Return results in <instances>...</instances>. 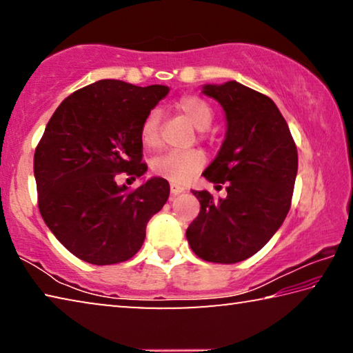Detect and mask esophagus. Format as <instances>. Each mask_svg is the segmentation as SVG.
<instances>
[{
    "label": "esophagus",
    "mask_w": 353,
    "mask_h": 353,
    "mask_svg": "<svg viewBox=\"0 0 353 353\" xmlns=\"http://www.w3.org/2000/svg\"><path fill=\"white\" fill-rule=\"evenodd\" d=\"M170 188H171V194L172 196H177V194H181V193H183V191H185V188L181 187V185H177V183H171Z\"/></svg>",
    "instance_id": "1"
}]
</instances>
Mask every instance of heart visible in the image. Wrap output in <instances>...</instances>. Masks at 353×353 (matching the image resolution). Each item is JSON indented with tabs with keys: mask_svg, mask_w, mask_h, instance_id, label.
<instances>
[{
	"mask_svg": "<svg viewBox=\"0 0 353 353\" xmlns=\"http://www.w3.org/2000/svg\"><path fill=\"white\" fill-rule=\"evenodd\" d=\"M179 109L185 113L196 129L205 130L212 124V107L199 97L187 94L179 101ZM140 139L146 148H157L160 145V112L157 109L148 112L143 119ZM204 165L205 155L199 149L163 152L151 160V168L155 174L179 183L190 181L204 168Z\"/></svg>",
	"mask_w": 353,
	"mask_h": 353,
	"instance_id": "heart-1",
	"label": "heart"
}]
</instances>
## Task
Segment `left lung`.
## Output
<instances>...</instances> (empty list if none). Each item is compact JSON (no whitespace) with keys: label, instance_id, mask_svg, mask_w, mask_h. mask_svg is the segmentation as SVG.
Returning a JSON list of instances; mask_svg holds the SVG:
<instances>
[{"label":"left lung","instance_id":"8db88e82","mask_svg":"<svg viewBox=\"0 0 353 353\" xmlns=\"http://www.w3.org/2000/svg\"><path fill=\"white\" fill-rule=\"evenodd\" d=\"M202 93L216 99L225 115L224 141L202 176L225 183L227 196L213 199L207 190H193L201 212L188 225L187 240L202 260L230 265L259 252L283 224L297 149L271 98L236 81L205 83Z\"/></svg>","mask_w":353,"mask_h":353}]
</instances>
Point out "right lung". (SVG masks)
<instances>
[{
	"mask_svg": "<svg viewBox=\"0 0 353 353\" xmlns=\"http://www.w3.org/2000/svg\"><path fill=\"white\" fill-rule=\"evenodd\" d=\"M168 93L166 85L103 79L71 93L48 121L34 154L39 210L77 259L99 266L132 259L148 221L168 201L162 177L134 191L117 182L118 172H146L140 128Z\"/></svg>",
	"mask_w": 353,
	"mask_h": 353,
	"instance_id": "obj_1",
	"label": "right lung"
}]
</instances>
